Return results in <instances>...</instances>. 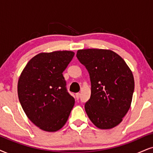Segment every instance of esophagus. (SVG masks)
Returning <instances> with one entry per match:
<instances>
[{"instance_id":"1","label":"esophagus","mask_w":153,"mask_h":153,"mask_svg":"<svg viewBox=\"0 0 153 153\" xmlns=\"http://www.w3.org/2000/svg\"><path fill=\"white\" fill-rule=\"evenodd\" d=\"M80 97V93H76V94H75V98H76V100H79Z\"/></svg>"}]
</instances>
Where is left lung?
Here are the masks:
<instances>
[{"label":"left lung","instance_id":"obj_1","mask_svg":"<svg viewBox=\"0 0 153 153\" xmlns=\"http://www.w3.org/2000/svg\"><path fill=\"white\" fill-rule=\"evenodd\" d=\"M76 56L90 74L91 96L85 105L89 119L100 129L117 126L131 107L132 71L119 54L109 49H80Z\"/></svg>","mask_w":153,"mask_h":153}]
</instances>
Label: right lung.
I'll list each match as a JSON object with an SVG mask.
<instances>
[{"label":"right lung","instance_id":"right-lung-1","mask_svg":"<svg viewBox=\"0 0 153 153\" xmlns=\"http://www.w3.org/2000/svg\"><path fill=\"white\" fill-rule=\"evenodd\" d=\"M74 55L71 51L39 53L29 61L19 78L21 106L28 119L44 131L60 130L74 106L63 75Z\"/></svg>","mask_w":153,"mask_h":153}]
</instances>
